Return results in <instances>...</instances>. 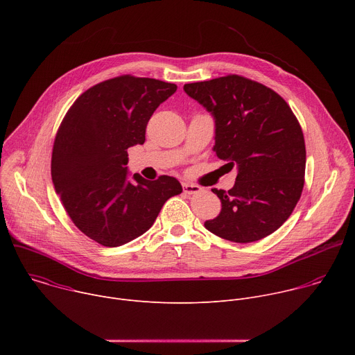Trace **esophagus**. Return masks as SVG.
I'll list each match as a JSON object with an SVG mask.
<instances>
[{
    "instance_id": "esophagus-1",
    "label": "esophagus",
    "mask_w": 355,
    "mask_h": 355,
    "mask_svg": "<svg viewBox=\"0 0 355 355\" xmlns=\"http://www.w3.org/2000/svg\"><path fill=\"white\" fill-rule=\"evenodd\" d=\"M182 189H184V192L185 193H188V195H192V193H198V192H200V187L199 185H195V184H189V182H184L182 184Z\"/></svg>"
}]
</instances>
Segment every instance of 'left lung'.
<instances>
[{"label":"left lung","instance_id":"left-lung-1","mask_svg":"<svg viewBox=\"0 0 355 355\" xmlns=\"http://www.w3.org/2000/svg\"><path fill=\"white\" fill-rule=\"evenodd\" d=\"M184 91L212 114L216 156L237 167L232 189H212L222 211L205 227L234 243L274 233L305 184V139L292 110L271 88L236 74L185 84Z\"/></svg>","mask_w":355,"mask_h":355}]
</instances>
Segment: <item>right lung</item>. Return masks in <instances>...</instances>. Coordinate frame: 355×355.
Listing matches in <instances>:
<instances>
[{
  "label": "right lung",
  "mask_w": 355,
  "mask_h": 355,
  "mask_svg": "<svg viewBox=\"0 0 355 355\" xmlns=\"http://www.w3.org/2000/svg\"><path fill=\"white\" fill-rule=\"evenodd\" d=\"M177 85L119 76L83 92L58 130L52 180L73 223L89 239L118 247L153 226L166 200L182 192L174 177L128 178V148L143 144L146 126Z\"/></svg>",
  "instance_id": "1"
}]
</instances>
